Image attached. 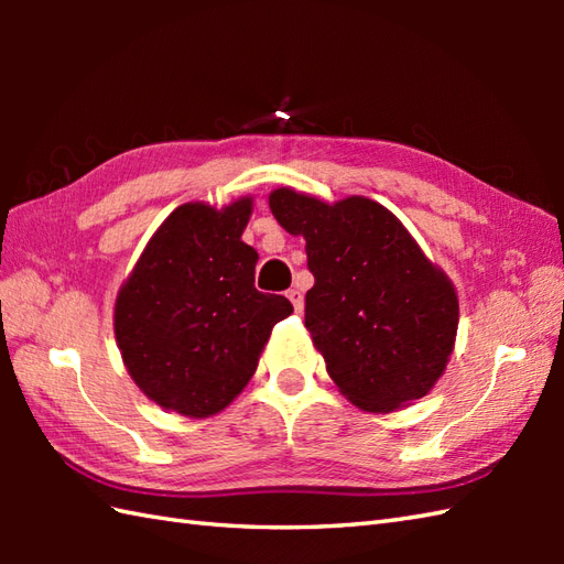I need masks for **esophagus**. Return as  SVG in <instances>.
<instances>
[{
  "label": "esophagus",
  "instance_id": "1",
  "mask_svg": "<svg viewBox=\"0 0 564 564\" xmlns=\"http://www.w3.org/2000/svg\"><path fill=\"white\" fill-rule=\"evenodd\" d=\"M285 295H289V301L293 303V307H295V313H303V293L301 291H297V289H291L289 293H285Z\"/></svg>",
  "mask_w": 564,
  "mask_h": 564
}]
</instances>
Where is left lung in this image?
I'll use <instances>...</instances> for the list:
<instances>
[{
  "label": "left lung",
  "mask_w": 564,
  "mask_h": 564,
  "mask_svg": "<svg viewBox=\"0 0 564 564\" xmlns=\"http://www.w3.org/2000/svg\"><path fill=\"white\" fill-rule=\"evenodd\" d=\"M269 208L285 232L305 239L315 275L305 327L344 398L366 412L424 398L458 334V293L448 275L366 196L327 203L281 186Z\"/></svg>",
  "instance_id": "left-lung-1"
}]
</instances>
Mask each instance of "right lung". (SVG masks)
<instances>
[{"instance_id": "obj_1", "label": "right lung", "mask_w": 564, "mask_h": 564, "mask_svg": "<svg viewBox=\"0 0 564 564\" xmlns=\"http://www.w3.org/2000/svg\"><path fill=\"white\" fill-rule=\"evenodd\" d=\"M254 198L178 206L116 295L113 332L135 386L166 412L206 419L245 390L289 297L259 293L242 242Z\"/></svg>"}]
</instances>
